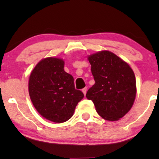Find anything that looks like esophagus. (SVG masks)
I'll use <instances>...</instances> for the list:
<instances>
[{
    "mask_svg": "<svg viewBox=\"0 0 159 159\" xmlns=\"http://www.w3.org/2000/svg\"><path fill=\"white\" fill-rule=\"evenodd\" d=\"M87 87H85V88L82 89V92H83V93L84 94V96H85V95H86V93H87Z\"/></svg>",
    "mask_w": 159,
    "mask_h": 159,
    "instance_id": "esophagus-1",
    "label": "esophagus"
}]
</instances>
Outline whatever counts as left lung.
I'll return each instance as SVG.
<instances>
[{
  "instance_id": "obj_1",
  "label": "left lung",
  "mask_w": 159,
  "mask_h": 159,
  "mask_svg": "<svg viewBox=\"0 0 159 159\" xmlns=\"http://www.w3.org/2000/svg\"><path fill=\"white\" fill-rule=\"evenodd\" d=\"M95 84L86 97L93 102L98 114L117 121L132 108L136 97L135 75L125 61L110 51L87 56Z\"/></svg>"
}]
</instances>
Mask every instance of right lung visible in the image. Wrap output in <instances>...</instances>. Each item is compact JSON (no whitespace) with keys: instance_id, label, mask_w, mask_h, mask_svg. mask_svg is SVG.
<instances>
[{"instance_id":"add662e5","label":"right lung","mask_w":159,"mask_h":159,"mask_svg":"<svg viewBox=\"0 0 159 159\" xmlns=\"http://www.w3.org/2000/svg\"><path fill=\"white\" fill-rule=\"evenodd\" d=\"M64 64L61 58H43L29 77V95L34 107L45 119L56 123L70 119L84 98L83 93L75 88L73 77L64 71Z\"/></svg>"}]
</instances>
